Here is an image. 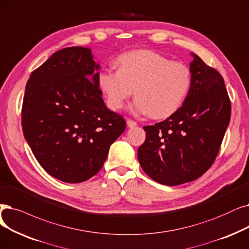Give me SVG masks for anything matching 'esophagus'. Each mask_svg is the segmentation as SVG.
<instances>
[{
	"mask_svg": "<svg viewBox=\"0 0 249 249\" xmlns=\"http://www.w3.org/2000/svg\"><path fill=\"white\" fill-rule=\"evenodd\" d=\"M127 126L129 128H134L135 126H137V123L132 121V120H130V119H128V120H127Z\"/></svg>",
	"mask_w": 249,
	"mask_h": 249,
	"instance_id": "obj_1",
	"label": "esophagus"
}]
</instances>
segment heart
<instances>
[{
    "mask_svg": "<svg viewBox=\"0 0 249 249\" xmlns=\"http://www.w3.org/2000/svg\"><path fill=\"white\" fill-rule=\"evenodd\" d=\"M117 63L119 69H105L98 78L112 110L122 109L133 89L136 99L131 111L156 119L174 114L186 100L191 88L186 65L146 50L124 53Z\"/></svg>",
    "mask_w": 249,
    "mask_h": 249,
    "instance_id": "b5f03b06",
    "label": "heart"
}]
</instances>
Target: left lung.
Listing matches in <instances>:
<instances>
[{
    "mask_svg": "<svg viewBox=\"0 0 249 249\" xmlns=\"http://www.w3.org/2000/svg\"><path fill=\"white\" fill-rule=\"evenodd\" d=\"M190 53L191 88L186 100L165 121L143 127L145 142L137 151L146 174L168 186L196 180L212 166L231 117L222 75Z\"/></svg>",
    "mask_w": 249,
    "mask_h": 249,
    "instance_id": "1",
    "label": "left lung"
}]
</instances>
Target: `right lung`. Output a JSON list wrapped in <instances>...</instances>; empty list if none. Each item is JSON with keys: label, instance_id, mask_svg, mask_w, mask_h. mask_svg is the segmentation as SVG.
<instances>
[{"label": "right lung", "instance_id": "1", "mask_svg": "<svg viewBox=\"0 0 249 249\" xmlns=\"http://www.w3.org/2000/svg\"><path fill=\"white\" fill-rule=\"evenodd\" d=\"M100 64L89 48L68 47L31 73L22 106L23 134L51 176L80 183L98 173L126 127L102 98Z\"/></svg>", "mask_w": 249, "mask_h": 249}]
</instances>
